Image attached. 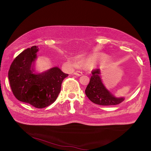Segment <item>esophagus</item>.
I'll return each instance as SVG.
<instances>
[{
    "mask_svg": "<svg viewBox=\"0 0 151 151\" xmlns=\"http://www.w3.org/2000/svg\"><path fill=\"white\" fill-rule=\"evenodd\" d=\"M74 75H75L76 76H82L83 75L82 72L80 71V70H76L75 73H74Z\"/></svg>",
    "mask_w": 151,
    "mask_h": 151,
    "instance_id": "1",
    "label": "esophagus"
}]
</instances>
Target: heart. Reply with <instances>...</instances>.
Masks as SVG:
<instances>
[{"label":"heart","instance_id":"1","mask_svg":"<svg viewBox=\"0 0 151 151\" xmlns=\"http://www.w3.org/2000/svg\"><path fill=\"white\" fill-rule=\"evenodd\" d=\"M98 61V58L96 55H92L89 56L87 58L85 59L83 62H82V65L86 67H91L94 66L96 63H97ZM70 65H73V63H69Z\"/></svg>","mask_w":151,"mask_h":151}]
</instances>
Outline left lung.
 Instances as JSON below:
<instances>
[{
    "label": "left lung",
    "mask_w": 151,
    "mask_h": 151,
    "mask_svg": "<svg viewBox=\"0 0 151 151\" xmlns=\"http://www.w3.org/2000/svg\"><path fill=\"white\" fill-rule=\"evenodd\" d=\"M90 81L85 93L88 99L95 104L102 106L117 105L124 100V97H115L102 84L100 69L92 70Z\"/></svg>",
    "instance_id": "8db88e82"
}]
</instances>
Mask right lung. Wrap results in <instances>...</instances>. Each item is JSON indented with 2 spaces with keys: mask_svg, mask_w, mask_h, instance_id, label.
<instances>
[{
  "mask_svg": "<svg viewBox=\"0 0 151 151\" xmlns=\"http://www.w3.org/2000/svg\"><path fill=\"white\" fill-rule=\"evenodd\" d=\"M39 48L33 46L15 58L8 71L12 91L19 101L37 108H43L56 100L64 78L68 74L58 67L42 73H34V64Z\"/></svg>",
  "mask_w": 151,
  "mask_h": 151,
  "instance_id": "obj_1",
  "label": "right lung"
}]
</instances>
